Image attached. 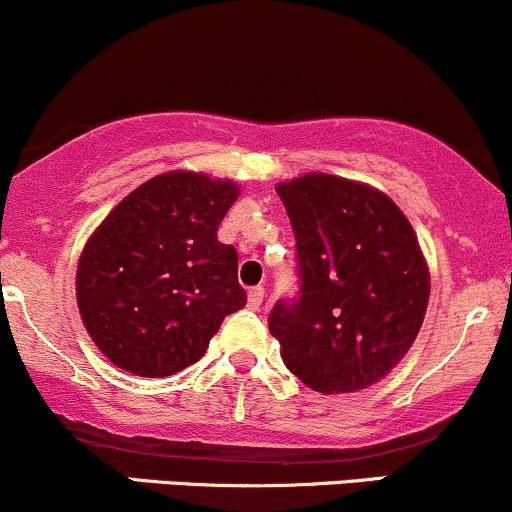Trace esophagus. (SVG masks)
I'll return each mask as SVG.
<instances>
[{
    "mask_svg": "<svg viewBox=\"0 0 512 512\" xmlns=\"http://www.w3.org/2000/svg\"><path fill=\"white\" fill-rule=\"evenodd\" d=\"M263 302V288L261 285H256V288L249 290V310H258Z\"/></svg>",
    "mask_w": 512,
    "mask_h": 512,
    "instance_id": "esophagus-1",
    "label": "esophagus"
}]
</instances>
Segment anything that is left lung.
Returning a JSON list of instances; mask_svg holds the SVG:
<instances>
[{
  "instance_id": "1",
  "label": "left lung",
  "mask_w": 512,
  "mask_h": 512,
  "mask_svg": "<svg viewBox=\"0 0 512 512\" xmlns=\"http://www.w3.org/2000/svg\"><path fill=\"white\" fill-rule=\"evenodd\" d=\"M295 234L300 290L268 329L285 366L317 393L373 386L408 354L430 276L405 214L383 192L310 173L278 185Z\"/></svg>"
}]
</instances>
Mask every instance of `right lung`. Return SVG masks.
<instances>
[{"instance_id": "add662e5", "label": "right lung", "mask_w": 512, "mask_h": 512, "mask_svg": "<svg viewBox=\"0 0 512 512\" xmlns=\"http://www.w3.org/2000/svg\"><path fill=\"white\" fill-rule=\"evenodd\" d=\"M239 197L229 180L166 173L124 197L87 241L78 305L112 364L146 378L183 371L224 317L246 305L234 246L217 229Z\"/></svg>"}]
</instances>
